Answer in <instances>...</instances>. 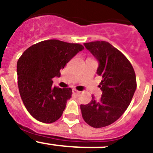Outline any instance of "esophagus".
I'll return each mask as SVG.
<instances>
[{
    "label": "esophagus",
    "mask_w": 153,
    "mask_h": 153,
    "mask_svg": "<svg viewBox=\"0 0 153 153\" xmlns=\"http://www.w3.org/2000/svg\"><path fill=\"white\" fill-rule=\"evenodd\" d=\"M73 93H74V94H75V95H79V93H80V92L79 91H78V90H73Z\"/></svg>",
    "instance_id": "34e87169"
}]
</instances>
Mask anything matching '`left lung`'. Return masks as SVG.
<instances>
[{"label": "left lung", "mask_w": 153, "mask_h": 153, "mask_svg": "<svg viewBox=\"0 0 153 153\" xmlns=\"http://www.w3.org/2000/svg\"><path fill=\"white\" fill-rule=\"evenodd\" d=\"M98 61L97 74L102 76L99 87L101 98L80 105L85 122L94 128L113 123L129 106L136 89V78L130 62L120 51L106 41L83 44Z\"/></svg>", "instance_id": "left-lung-1"}]
</instances>
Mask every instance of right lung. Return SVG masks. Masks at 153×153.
Masks as SVG:
<instances>
[{
  "mask_svg": "<svg viewBox=\"0 0 153 153\" xmlns=\"http://www.w3.org/2000/svg\"><path fill=\"white\" fill-rule=\"evenodd\" d=\"M84 47L58 40L33 44L23 53L17 64L20 95L30 114L41 123L60 119L72 95L71 88L53 86V78Z\"/></svg>",
  "mask_w": 153,
  "mask_h": 153,
  "instance_id": "1",
  "label": "right lung"
}]
</instances>
